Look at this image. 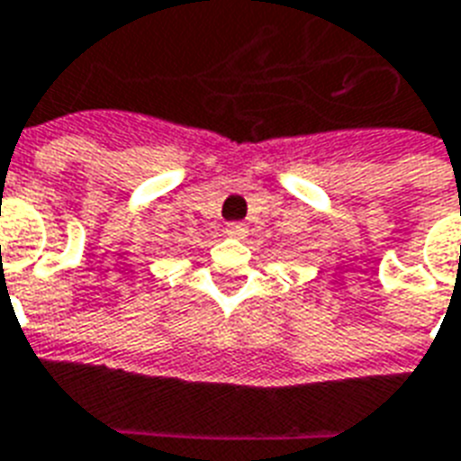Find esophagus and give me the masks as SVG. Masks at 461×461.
Listing matches in <instances>:
<instances>
[{"label":"esophagus","instance_id":"34e87169","mask_svg":"<svg viewBox=\"0 0 461 461\" xmlns=\"http://www.w3.org/2000/svg\"><path fill=\"white\" fill-rule=\"evenodd\" d=\"M227 234L234 239H246L249 237V227L244 222H230L227 224Z\"/></svg>","mask_w":461,"mask_h":461}]
</instances>
